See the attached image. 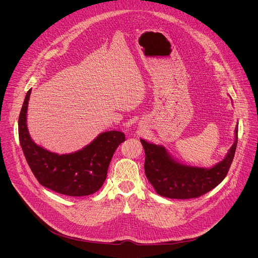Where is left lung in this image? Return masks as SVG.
<instances>
[{"instance_id": "obj_1", "label": "left lung", "mask_w": 258, "mask_h": 258, "mask_svg": "<svg viewBox=\"0 0 258 258\" xmlns=\"http://www.w3.org/2000/svg\"><path fill=\"white\" fill-rule=\"evenodd\" d=\"M145 150V172L156 192L171 199L198 198L214 189L227 176L233 162L237 143L236 140L226 158L212 168L193 167L174 161L161 146L141 140Z\"/></svg>"}]
</instances>
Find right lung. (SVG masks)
<instances>
[{
  "instance_id": "add662e5",
  "label": "right lung",
  "mask_w": 258,
  "mask_h": 258,
  "mask_svg": "<svg viewBox=\"0 0 258 258\" xmlns=\"http://www.w3.org/2000/svg\"><path fill=\"white\" fill-rule=\"evenodd\" d=\"M31 89L27 92L18 119L19 141L26 161L42 186L62 195L82 197L94 194L103 185L117 147L125 141L121 132L102 133L83 150L58 155L32 142L26 125Z\"/></svg>"
}]
</instances>
